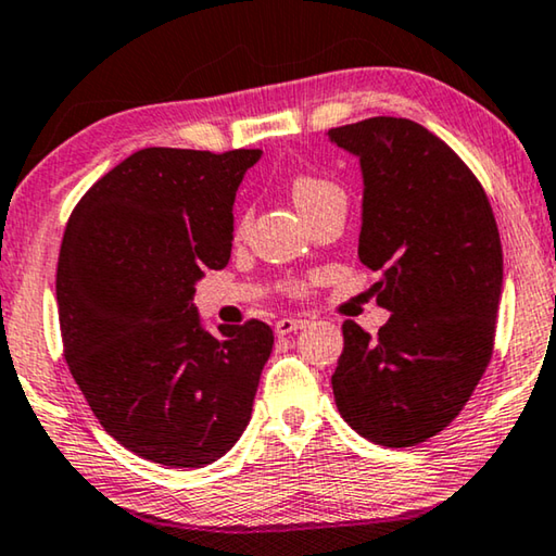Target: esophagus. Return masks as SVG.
<instances>
[{
  "instance_id": "obj_1",
  "label": "esophagus",
  "mask_w": 556,
  "mask_h": 556,
  "mask_svg": "<svg viewBox=\"0 0 556 556\" xmlns=\"http://www.w3.org/2000/svg\"><path fill=\"white\" fill-rule=\"evenodd\" d=\"M305 328V320L301 318H280L276 320V336H290V332Z\"/></svg>"
}]
</instances>
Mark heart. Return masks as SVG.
<instances>
[{"instance_id": "heart-1", "label": "heart", "mask_w": 556, "mask_h": 556, "mask_svg": "<svg viewBox=\"0 0 556 556\" xmlns=\"http://www.w3.org/2000/svg\"><path fill=\"white\" fill-rule=\"evenodd\" d=\"M290 193H293V201H295V206L301 208V213H307L315 206H320L323 201H328L330 195L343 193V191H340L332 181H328V178H320L313 174H295L293 181H290ZM288 293L303 295L305 280H293V283H288Z\"/></svg>"}]
</instances>
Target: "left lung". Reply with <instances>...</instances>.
<instances>
[{
  "instance_id": "8db88e82",
  "label": "left lung",
  "mask_w": 556,
  "mask_h": 556,
  "mask_svg": "<svg viewBox=\"0 0 556 556\" xmlns=\"http://www.w3.org/2000/svg\"><path fill=\"white\" fill-rule=\"evenodd\" d=\"M363 168L357 255L380 270L378 336L343 323L332 395L375 445L415 447L463 413L490 365L502 243L490 199L463 159L425 126L372 116L328 131Z\"/></svg>"
}]
</instances>
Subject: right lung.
<instances>
[{
	"label": "right lung",
	"instance_id": "add662e5",
	"mask_svg": "<svg viewBox=\"0 0 556 556\" xmlns=\"http://www.w3.org/2000/svg\"><path fill=\"white\" fill-rule=\"evenodd\" d=\"M261 149H141L76 203L56 266L72 378L118 445L166 467H203L251 420L273 330L201 328L193 295L226 268L233 201Z\"/></svg>",
	"mask_w": 556,
	"mask_h": 556
}]
</instances>
